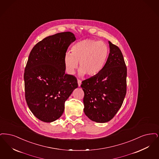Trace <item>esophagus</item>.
<instances>
[{"mask_svg":"<svg viewBox=\"0 0 159 159\" xmlns=\"http://www.w3.org/2000/svg\"><path fill=\"white\" fill-rule=\"evenodd\" d=\"M77 82H78V87H80V86H81V80H78Z\"/></svg>","mask_w":159,"mask_h":159,"instance_id":"obj_1","label":"esophagus"}]
</instances>
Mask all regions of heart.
I'll use <instances>...</instances> for the list:
<instances>
[{
    "instance_id": "heart-1",
    "label": "heart",
    "mask_w": 159,
    "mask_h": 159,
    "mask_svg": "<svg viewBox=\"0 0 159 159\" xmlns=\"http://www.w3.org/2000/svg\"><path fill=\"white\" fill-rule=\"evenodd\" d=\"M109 55V48L105 43L91 39L83 40L73 45L72 52L65 53V66L67 72L72 75L80 61V76L86 74L89 76H95L103 69Z\"/></svg>"
}]
</instances>
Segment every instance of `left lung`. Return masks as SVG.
<instances>
[{
    "instance_id": "1",
    "label": "left lung",
    "mask_w": 159,
    "mask_h": 159,
    "mask_svg": "<svg viewBox=\"0 0 159 159\" xmlns=\"http://www.w3.org/2000/svg\"><path fill=\"white\" fill-rule=\"evenodd\" d=\"M110 53L103 69L82 82L84 111L98 123L111 120L123 103L126 93L127 69L119 48L109 42Z\"/></svg>"
}]
</instances>
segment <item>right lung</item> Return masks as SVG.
Here are the masks:
<instances>
[{"label": "right lung", "instance_id": "1", "mask_svg": "<svg viewBox=\"0 0 159 159\" xmlns=\"http://www.w3.org/2000/svg\"><path fill=\"white\" fill-rule=\"evenodd\" d=\"M76 38L63 32L44 38L31 50L24 72L25 99L35 117L52 122L62 116L65 102L78 87L76 78L65 74L64 56Z\"/></svg>", "mask_w": 159, "mask_h": 159}]
</instances>
